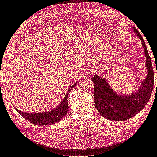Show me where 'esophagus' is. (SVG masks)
Segmentation results:
<instances>
[{"mask_svg":"<svg viewBox=\"0 0 157 157\" xmlns=\"http://www.w3.org/2000/svg\"><path fill=\"white\" fill-rule=\"evenodd\" d=\"M89 74H91V71H89V72H88Z\"/></svg>","mask_w":157,"mask_h":157,"instance_id":"1","label":"esophagus"}]
</instances>
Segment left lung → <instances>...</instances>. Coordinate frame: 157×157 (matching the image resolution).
<instances>
[{
    "mask_svg": "<svg viewBox=\"0 0 157 157\" xmlns=\"http://www.w3.org/2000/svg\"><path fill=\"white\" fill-rule=\"evenodd\" d=\"M132 30L141 40L146 57L147 76L139 89L131 94H119L111 88L104 78L98 75L91 78L96 109L102 117L111 121H125L135 116L145 107L152 92L154 72L152 61L141 34L135 27Z\"/></svg>",
    "mask_w": 157,
    "mask_h": 157,
    "instance_id": "left-lung-1",
    "label": "left lung"
}]
</instances>
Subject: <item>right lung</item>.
<instances>
[{
  "mask_svg": "<svg viewBox=\"0 0 157 157\" xmlns=\"http://www.w3.org/2000/svg\"><path fill=\"white\" fill-rule=\"evenodd\" d=\"M77 85V82L72 85L71 87L66 94L64 98L60 102L58 106L56 107L54 109L49 111H44L41 113H24L16 108L19 113H20L24 119L28 120L31 123L35 124L36 125L43 126V125H50V124L59 122L63 119V117L66 114L68 110V94L70 91L72 90L75 86Z\"/></svg>",
  "mask_w": 157,
  "mask_h": 157,
  "instance_id": "add662e5",
  "label": "right lung"
}]
</instances>
